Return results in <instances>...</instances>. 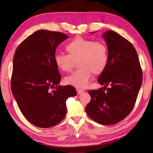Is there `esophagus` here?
<instances>
[{"label": "esophagus", "mask_w": 153, "mask_h": 153, "mask_svg": "<svg viewBox=\"0 0 153 153\" xmlns=\"http://www.w3.org/2000/svg\"><path fill=\"white\" fill-rule=\"evenodd\" d=\"M76 90H77V94H81V93H82L83 92H84V90H81V89H76Z\"/></svg>", "instance_id": "esophagus-1"}]
</instances>
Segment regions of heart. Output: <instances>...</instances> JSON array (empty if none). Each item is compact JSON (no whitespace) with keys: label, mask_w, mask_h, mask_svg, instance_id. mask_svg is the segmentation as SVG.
<instances>
[{"label":"heart","mask_w":153,"mask_h":153,"mask_svg":"<svg viewBox=\"0 0 153 153\" xmlns=\"http://www.w3.org/2000/svg\"><path fill=\"white\" fill-rule=\"evenodd\" d=\"M65 50L68 55L56 53L54 55V63L59 70L68 72L71 70L74 62L77 61L79 69L65 77L67 85L76 88H84L88 84L93 74H102L108 63V48L102 42L76 37L67 44Z\"/></svg>","instance_id":"1"}]
</instances>
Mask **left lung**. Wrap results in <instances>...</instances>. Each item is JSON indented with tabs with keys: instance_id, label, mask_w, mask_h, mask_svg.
I'll use <instances>...</instances> for the list:
<instances>
[{
	"instance_id": "8db88e82",
	"label": "left lung",
	"mask_w": 153,
	"mask_h": 153,
	"mask_svg": "<svg viewBox=\"0 0 153 153\" xmlns=\"http://www.w3.org/2000/svg\"><path fill=\"white\" fill-rule=\"evenodd\" d=\"M102 36L107 43L108 63L98 82L104 87L89 90L91 100L86 111L96 122L113 125L133 109L142 85V72L137 52L128 40L111 30Z\"/></svg>"
}]
</instances>
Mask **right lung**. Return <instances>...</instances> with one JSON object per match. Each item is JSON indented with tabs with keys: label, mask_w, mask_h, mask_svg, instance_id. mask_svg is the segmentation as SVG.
Returning <instances> with one entry per match:
<instances>
[{
	"label": "right lung",
	"mask_w": 153,
	"mask_h": 153,
	"mask_svg": "<svg viewBox=\"0 0 153 153\" xmlns=\"http://www.w3.org/2000/svg\"><path fill=\"white\" fill-rule=\"evenodd\" d=\"M67 38L61 32L38 30L15 51L13 95L24 117L39 128L61 122L66 115L67 99L77 94L74 86L59 85L61 76L54 63L56 47Z\"/></svg>",
	"instance_id": "right-lung-1"
}]
</instances>
